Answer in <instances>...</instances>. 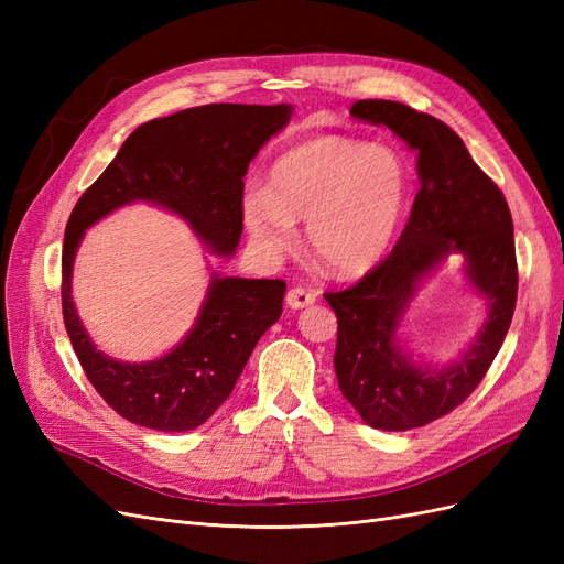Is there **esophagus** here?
I'll return each mask as SVG.
<instances>
[{
    "mask_svg": "<svg viewBox=\"0 0 564 564\" xmlns=\"http://www.w3.org/2000/svg\"><path fill=\"white\" fill-rule=\"evenodd\" d=\"M311 303H315V294L308 292V289H305V286H292L286 292V305H289V308L299 311V308H305V305H311Z\"/></svg>",
    "mask_w": 564,
    "mask_h": 564,
    "instance_id": "esophagus-1",
    "label": "esophagus"
}]
</instances>
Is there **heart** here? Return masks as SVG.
Instances as JSON below:
<instances>
[{"label": "heart", "instance_id": "heart-1", "mask_svg": "<svg viewBox=\"0 0 564 564\" xmlns=\"http://www.w3.org/2000/svg\"><path fill=\"white\" fill-rule=\"evenodd\" d=\"M409 174L395 150L319 135L272 162L265 191L242 202L249 240L263 256L296 245V220H308V247L334 275L377 265L402 220Z\"/></svg>", "mask_w": 564, "mask_h": 564}]
</instances>
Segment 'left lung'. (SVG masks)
<instances>
[{
	"instance_id": "8db88e82",
	"label": "left lung",
	"mask_w": 564,
	"mask_h": 564,
	"mask_svg": "<svg viewBox=\"0 0 564 564\" xmlns=\"http://www.w3.org/2000/svg\"><path fill=\"white\" fill-rule=\"evenodd\" d=\"M350 115L386 124L419 152L421 187L386 259L344 292L324 294L338 319L334 369L367 425L412 431L464 404L501 350L518 301L513 218L499 185L437 117L381 98L357 100ZM452 250L467 256L471 281L490 299V317L458 364L431 372L405 360L394 332L420 278Z\"/></svg>"
}]
</instances>
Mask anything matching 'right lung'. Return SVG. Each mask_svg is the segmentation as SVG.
<instances>
[{
  "label": "right lung",
  "mask_w": 564,
  "mask_h": 564,
  "mask_svg": "<svg viewBox=\"0 0 564 564\" xmlns=\"http://www.w3.org/2000/svg\"><path fill=\"white\" fill-rule=\"evenodd\" d=\"M289 106L212 104L150 119L135 129L67 218L61 256L65 332L110 409L150 431L183 433L228 400L253 346L282 315L284 280L214 278L195 329L160 360L115 362L89 340L70 299L84 230L122 204L145 199L181 214L218 253L242 235L245 174L259 148L286 122Z\"/></svg>",
  "instance_id": "right-lung-1"
}]
</instances>
